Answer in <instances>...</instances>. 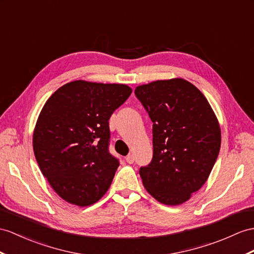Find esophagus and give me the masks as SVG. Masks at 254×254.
<instances>
[{
    "instance_id": "1",
    "label": "esophagus",
    "mask_w": 254,
    "mask_h": 254,
    "mask_svg": "<svg viewBox=\"0 0 254 254\" xmlns=\"http://www.w3.org/2000/svg\"><path fill=\"white\" fill-rule=\"evenodd\" d=\"M126 162H127L128 164H133V162H134V157H133L132 154H129V155L126 157Z\"/></svg>"
}]
</instances>
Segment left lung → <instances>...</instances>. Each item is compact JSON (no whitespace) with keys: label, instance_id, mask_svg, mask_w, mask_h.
Wrapping results in <instances>:
<instances>
[{"label":"left lung","instance_id":"left-lung-1","mask_svg":"<svg viewBox=\"0 0 254 254\" xmlns=\"http://www.w3.org/2000/svg\"><path fill=\"white\" fill-rule=\"evenodd\" d=\"M134 95L153 123V158L139 170L159 202L181 205L211 172L221 146L219 122L193 84L183 78L138 86Z\"/></svg>","mask_w":254,"mask_h":254}]
</instances>
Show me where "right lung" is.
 I'll return each mask as SVG.
<instances>
[{
	"label": "right lung",
	"instance_id": "obj_1",
	"mask_svg": "<svg viewBox=\"0 0 254 254\" xmlns=\"http://www.w3.org/2000/svg\"><path fill=\"white\" fill-rule=\"evenodd\" d=\"M131 91L124 84L74 80L43 107L33 133L34 155L65 201L90 206L107 193L120 166L109 152V120Z\"/></svg>",
	"mask_w": 254,
	"mask_h": 254
}]
</instances>
